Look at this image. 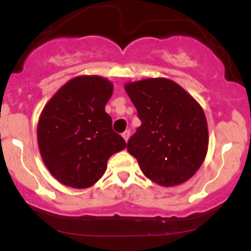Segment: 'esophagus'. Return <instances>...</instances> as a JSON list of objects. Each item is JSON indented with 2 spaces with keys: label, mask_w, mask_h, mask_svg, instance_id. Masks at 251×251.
<instances>
[{
  "label": "esophagus",
  "mask_w": 251,
  "mask_h": 251,
  "mask_svg": "<svg viewBox=\"0 0 251 251\" xmlns=\"http://www.w3.org/2000/svg\"><path fill=\"white\" fill-rule=\"evenodd\" d=\"M129 135H131V132H129L128 129H126V131L123 133V138L126 140V142H127V140L129 139Z\"/></svg>",
  "instance_id": "34e87169"
}]
</instances>
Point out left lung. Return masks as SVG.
I'll use <instances>...</instances> for the list:
<instances>
[{"label": "left lung", "mask_w": 251, "mask_h": 251, "mask_svg": "<svg viewBox=\"0 0 251 251\" xmlns=\"http://www.w3.org/2000/svg\"><path fill=\"white\" fill-rule=\"evenodd\" d=\"M142 125L127 151L150 180L162 186L189 180L205 159L208 123L203 108L178 83L151 77L125 83Z\"/></svg>", "instance_id": "left-lung-1"}]
</instances>
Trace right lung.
<instances>
[{
    "instance_id": "obj_1",
    "label": "right lung",
    "mask_w": 251,
    "mask_h": 251,
    "mask_svg": "<svg viewBox=\"0 0 251 251\" xmlns=\"http://www.w3.org/2000/svg\"><path fill=\"white\" fill-rule=\"evenodd\" d=\"M113 83L99 75L66 82L46 103L37 123V145L46 168L60 183L86 189L105 174L112 154L126 148L112 129L105 106Z\"/></svg>"
}]
</instances>
